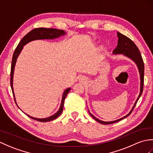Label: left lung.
<instances>
[{
  "mask_svg": "<svg viewBox=\"0 0 153 153\" xmlns=\"http://www.w3.org/2000/svg\"><path fill=\"white\" fill-rule=\"evenodd\" d=\"M117 35H118V45L116 47L114 50L113 51V53L114 54H123V55H125L126 56L128 57L131 59L132 60H134L135 64H137V66L138 67V70L139 71V74H140V79H141V86H140V93H139V97L136 100V101L134 104V106H133L132 109L131 110V111L129 112L128 114L126 116L122 117V118H120L117 120H115V121H112V122H104L101 121L99 119H97L95 118L93 114H91L89 112L90 115L93 118L95 119L97 122H99L100 123H102V124L104 125H107V124H112V123L118 122L120 120H123V118L128 117L129 115H130V114L133 111V110L135 108V106L137 104L138 100L139 99V97H141V94L143 93V85H144V62L143 60V58L141 56V54L140 53V51H139V48L137 47L136 46V45L130 39L128 38V37H126V35H123L122 33H119L118 32L117 33Z\"/></svg>",
  "mask_w": 153,
  "mask_h": 153,
  "instance_id": "1",
  "label": "left lung"
}]
</instances>
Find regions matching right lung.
<instances>
[{
	"label": "right lung",
	"mask_w": 153,
	"mask_h": 153,
	"mask_svg": "<svg viewBox=\"0 0 153 153\" xmlns=\"http://www.w3.org/2000/svg\"><path fill=\"white\" fill-rule=\"evenodd\" d=\"M66 34L65 31L63 30H56V29H53V28H44V27H39V28H35L34 30H31L30 32H29L27 34H26L25 36L22 38L21 41L19 42L18 45L16 47L15 49V51L14 54H13L12 56V65H11V71H10V86L12 91L13 95H14V98L15 102H16V99H15V95L14 93V89H13V74H14V68L16 62V60H17V58L19 56V53H21L23 47L25 45L28 43L29 42L34 41V40H38V39H53L59 37L62 35H64ZM71 88H68L64 91L62 95V102L61 105L60 106V108L58 110V111L55 113L54 115L51 116L48 118H33V117H31L26 114L28 117L33 119L35 120H37V121H39L41 122H50L53 120L54 119L57 118L58 116H59L62 112L63 110V107H64V100L66 99V97L68 95V93H69ZM17 105V104H16ZM18 106V105H17Z\"/></svg>",
	"instance_id": "obj_1"
}]
</instances>
